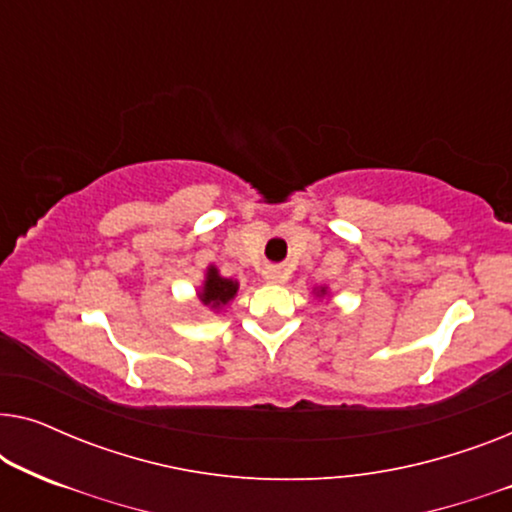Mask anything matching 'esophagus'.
I'll list each match as a JSON object with an SVG mask.
<instances>
[{
    "label": "esophagus",
    "mask_w": 512,
    "mask_h": 512,
    "mask_svg": "<svg viewBox=\"0 0 512 512\" xmlns=\"http://www.w3.org/2000/svg\"><path fill=\"white\" fill-rule=\"evenodd\" d=\"M263 277H265V282H270V284H282L284 282V275L277 268H268L263 272Z\"/></svg>",
    "instance_id": "1"
}]
</instances>
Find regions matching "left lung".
<instances>
[{"label":"left lung","mask_w":512,"mask_h":512,"mask_svg":"<svg viewBox=\"0 0 512 512\" xmlns=\"http://www.w3.org/2000/svg\"><path fill=\"white\" fill-rule=\"evenodd\" d=\"M312 293H314V298H319V300H324V298L328 300V298H331V289H328L326 284H321V286H314Z\"/></svg>","instance_id":"left-lung-1"}]
</instances>
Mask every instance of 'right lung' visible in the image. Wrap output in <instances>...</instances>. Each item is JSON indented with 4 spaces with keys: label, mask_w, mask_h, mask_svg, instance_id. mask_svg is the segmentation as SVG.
Returning a JSON list of instances; mask_svg holds the SVG:
<instances>
[{
    "label": "right lung",
    "mask_w": 512,
    "mask_h": 512,
    "mask_svg": "<svg viewBox=\"0 0 512 512\" xmlns=\"http://www.w3.org/2000/svg\"><path fill=\"white\" fill-rule=\"evenodd\" d=\"M237 291H240V282H237V279L223 277L219 268H216L214 263H209L205 268V277H202L198 291H195V298L200 300L202 307L219 314L233 303Z\"/></svg>",
    "instance_id": "add662e5"
}]
</instances>
